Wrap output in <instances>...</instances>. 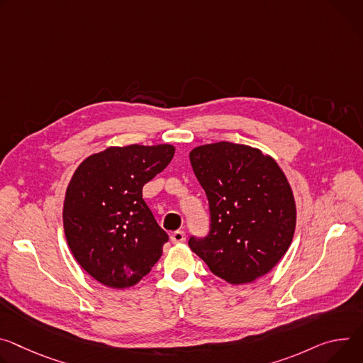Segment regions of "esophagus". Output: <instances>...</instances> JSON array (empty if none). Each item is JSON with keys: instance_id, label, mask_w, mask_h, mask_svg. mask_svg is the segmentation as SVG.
<instances>
[{"instance_id": "34e87169", "label": "esophagus", "mask_w": 363, "mask_h": 363, "mask_svg": "<svg viewBox=\"0 0 363 363\" xmlns=\"http://www.w3.org/2000/svg\"><path fill=\"white\" fill-rule=\"evenodd\" d=\"M185 239H186V238H185V233L181 232V230H178V232H174V233L171 235L172 243H184Z\"/></svg>"}]
</instances>
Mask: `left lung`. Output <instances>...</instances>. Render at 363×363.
<instances>
[{
  "instance_id": "obj_1",
  "label": "left lung",
  "mask_w": 363,
  "mask_h": 363,
  "mask_svg": "<svg viewBox=\"0 0 363 363\" xmlns=\"http://www.w3.org/2000/svg\"><path fill=\"white\" fill-rule=\"evenodd\" d=\"M194 174L210 204V233L188 245L218 278L247 284L267 275L286 253L296 208L279 164L256 147L230 142L191 150Z\"/></svg>"
}]
</instances>
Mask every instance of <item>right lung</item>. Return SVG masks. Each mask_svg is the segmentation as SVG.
<instances>
[{
    "label": "right lung",
    "instance_id": "right-lung-1",
    "mask_svg": "<svg viewBox=\"0 0 363 363\" xmlns=\"http://www.w3.org/2000/svg\"><path fill=\"white\" fill-rule=\"evenodd\" d=\"M172 145L111 146L81 162L67 188L63 228L77 262L95 281L136 285L162 256L168 235L142 189L168 167Z\"/></svg>",
    "mask_w": 363,
    "mask_h": 363
}]
</instances>
